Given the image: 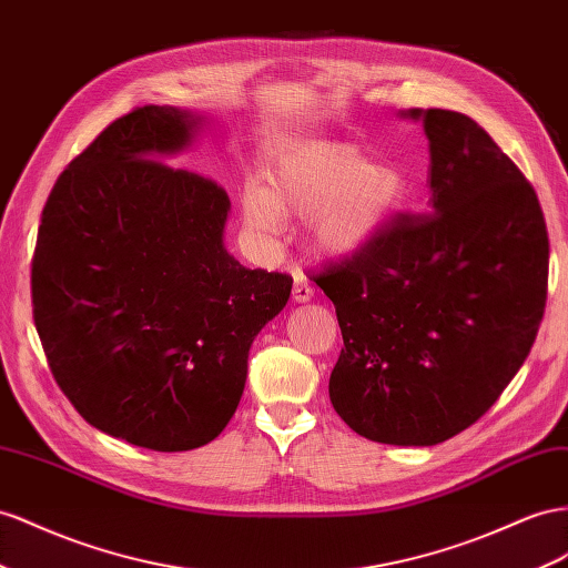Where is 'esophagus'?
<instances>
[{
    "label": "esophagus",
    "instance_id": "obj_1",
    "mask_svg": "<svg viewBox=\"0 0 568 568\" xmlns=\"http://www.w3.org/2000/svg\"><path fill=\"white\" fill-rule=\"evenodd\" d=\"M291 296H294L296 303H305V301L313 298V286H311L308 280L303 277L301 272L294 274V288H291Z\"/></svg>",
    "mask_w": 568,
    "mask_h": 568
}]
</instances>
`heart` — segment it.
<instances>
[{"label":"heart","instance_id":"b5f03b06","mask_svg":"<svg viewBox=\"0 0 568 568\" xmlns=\"http://www.w3.org/2000/svg\"><path fill=\"white\" fill-rule=\"evenodd\" d=\"M408 191L396 164L371 162L356 148L305 143L282 155L263 189L243 195V217L257 234H277L282 217H313L322 251L351 255L363 251Z\"/></svg>","mask_w":568,"mask_h":568}]
</instances>
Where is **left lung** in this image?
Segmentation results:
<instances>
[{
  "label": "left lung",
  "instance_id": "obj_1",
  "mask_svg": "<svg viewBox=\"0 0 568 568\" xmlns=\"http://www.w3.org/2000/svg\"><path fill=\"white\" fill-rule=\"evenodd\" d=\"M430 141V205L398 212L313 282L344 348L339 418L382 444L433 447L507 389L538 336L549 239L538 195L489 133L452 110H408Z\"/></svg>",
  "mask_w": 568,
  "mask_h": 568
}]
</instances>
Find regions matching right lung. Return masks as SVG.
<instances>
[{"label":"right lung","instance_id":"right-lung-1","mask_svg":"<svg viewBox=\"0 0 568 568\" xmlns=\"http://www.w3.org/2000/svg\"><path fill=\"white\" fill-rule=\"evenodd\" d=\"M195 124L155 104L114 119L59 174L30 270L59 389L98 430L155 452L224 430L255 334L294 284L229 255L226 191L162 160Z\"/></svg>","mask_w":568,"mask_h":568}]
</instances>
